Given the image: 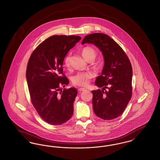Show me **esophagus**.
I'll use <instances>...</instances> for the list:
<instances>
[{
    "instance_id": "1",
    "label": "esophagus",
    "mask_w": 160,
    "mask_h": 160,
    "mask_svg": "<svg viewBox=\"0 0 160 160\" xmlns=\"http://www.w3.org/2000/svg\"><path fill=\"white\" fill-rule=\"evenodd\" d=\"M85 90H86V89H85L84 88H79V89H78V91L80 92H81L84 91H85Z\"/></svg>"
}]
</instances>
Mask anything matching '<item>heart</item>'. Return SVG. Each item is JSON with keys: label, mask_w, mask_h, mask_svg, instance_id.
Returning a JSON list of instances; mask_svg holds the SVG:
<instances>
[{"label": "heart", "mask_w": 160, "mask_h": 160, "mask_svg": "<svg viewBox=\"0 0 160 160\" xmlns=\"http://www.w3.org/2000/svg\"><path fill=\"white\" fill-rule=\"evenodd\" d=\"M82 54L84 58L87 61H93L97 57L96 50L91 47H84L82 50ZM71 54H67L63 61L64 65L68 68L71 65ZM93 68L98 69L97 66H93ZM93 77V74L91 72H78L75 74L71 78L72 83L77 86H87L91 81L92 77Z\"/></svg>", "instance_id": "1"}]
</instances>
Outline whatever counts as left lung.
Returning <instances> with one entry per match:
<instances>
[{"instance_id":"obj_1","label":"left lung","mask_w":160,"mask_h":160,"mask_svg":"<svg viewBox=\"0 0 160 160\" xmlns=\"http://www.w3.org/2000/svg\"><path fill=\"white\" fill-rule=\"evenodd\" d=\"M98 47L104 58L102 74L95 84L102 90L92 91L93 110L104 120H112L125 110L132 97V69L127 55L121 46L106 34L86 35L82 42ZM106 88L108 90L104 91Z\"/></svg>"}]
</instances>
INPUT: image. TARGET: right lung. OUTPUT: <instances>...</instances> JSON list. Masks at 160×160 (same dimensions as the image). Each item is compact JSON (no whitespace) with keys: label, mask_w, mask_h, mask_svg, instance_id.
Returning a JSON list of instances; mask_svg holds the SVG:
<instances>
[{"label":"right lung","mask_w":160,"mask_h":160,"mask_svg":"<svg viewBox=\"0 0 160 160\" xmlns=\"http://www.w3.org/2000/svg\"><path fill=\"white\" fill-rule=\"evenodd\" d=\"M80 39L75 35L52 36L34 50L28 61L26 79L31 102L49 124L64 123L73 114L77 91L75 88L62 90L69 83L62 64L69 50Z\"/></svg>","instance_id":"right-lung-1"}]
</instances>
